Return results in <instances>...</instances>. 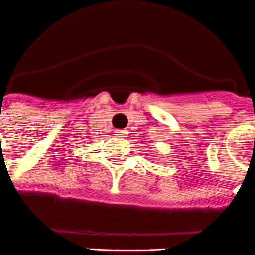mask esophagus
I'll list each match as a JSON object with an SVG mask.
<instances>
[{"label":"esophagus","instance_id":"1","mask_svg":"<svg viewBox=\"0 0 255 255\" xmlns=\"http://www.w3.org/2000/svg\"><path fill=\"white\" fill-rule=\"evenodd\" d=\"M126 134H128V131L125 130V129H117L115 130V136L117 137H125Z\"/></svg>","mask_w":255,"mask_h":255}]
</instances>
